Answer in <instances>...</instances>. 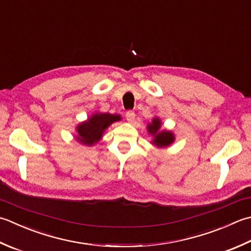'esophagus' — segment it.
<instances>
[{"label":"esophagus","mask_w":251,"mask_h":251,"mask_svg":"<svg viewBox=\"0 0 251 251\" xmlns=\"http://www.w3.org/2000/svg\"><path fill=\"white\" fill-rule=\"evenodd\" d=\"M135 113L132 112V111H128V112H126V120L128 121L129 123H131V122H134V120H135Z\"/></svg>","instance_id":"34e87169"}]
</instances>
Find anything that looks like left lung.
<instances>
[{"mask_svg": "<svg viewBox=\"0 0 251 251\" xmlns=\"http://www.w3.org/2000/svg\"><path fill=\"white\" fill-rule=\"evenodd\" d=\"M161 127L162 122L158 116H155L147 126V130H148V134L152 136V145L160 149L168 148L175 141V135L171 130L161 129Z\"/></svg>", "mask_w": 251, "mask_h": 251, "instance_id": "1", "label": "left lung"}]
</instances>
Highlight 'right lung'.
Masks as SVG:
<instances>
[{"label":"right lung","mask_w":251,"mask_h":251,"mask_svg":"<svg viewBox=\"0 0 251 251\" xmlns=\"http://www.w3.org/2000/svg\"><path fill=\"white\" fill-rule=\"evenodd\" d=\"M122 121V116L111 113H93L86 121L76 126V136L74 137L79 144L91 147L100 141L104 131L115 122Z\"/></svg>","instance_id":"1"}]
</instances>
